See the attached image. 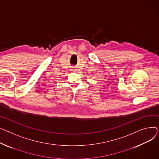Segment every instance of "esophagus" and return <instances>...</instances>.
Segmentation results:
<instances>
[{"mask_svg": "<svg viewBox=\"0 0 159 159\" xmlns=\"http://www.w3.org/2000/svg\"><path fill=\"white\" fill-rule=\"evenodd\" d=\"M76 70V69L74 68V67H72L71 69H70V71H72V72H75Z\"/></svg>", "mask_w": 159, "mask_h": 159, "instance_id": "obj_1", "label": "esophagus"}]
</instances>
